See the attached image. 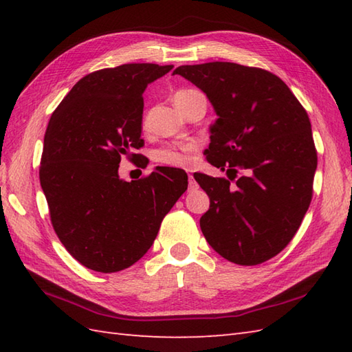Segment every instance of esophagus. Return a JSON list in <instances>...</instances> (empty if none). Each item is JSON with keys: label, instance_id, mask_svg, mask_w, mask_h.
<instances>
[{"label": "esophagus", "instance_id": "esophagus-1", "mask_svg": "<svg viewBox=\"0 0 352 352\" xmlns=\"http://www.w3.org/2000/svg\"><path fill=\"white\" fill-rule=\"evenodd\" d=\"M195 189H198V183L195 180V177L189 175V190H195Z\"/></svg>", "mask_w": 352, "mask_h": 352}]
</instances>
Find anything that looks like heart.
I'll use <instances>...</instances> for the list:
<instances>
[{"instance_id": "heart-1", "label": "heart", "mask_w": 352, "mask_h": 352, "mask_svg": "<svg viewBox=\"0 0 352 352\" xmlns=\"http://www.w3.org/2000/svg\"><path fill=\"white\" fill-rule=\"evenodd\" d=\"M190 91L192 89H182V91H178L174 95V98L175 96L188 94ZM193 151H195V145L193 144H170V145H163L153 149L151 159L153 162L162 164V166L186 168L190 164Z\"/></svg>"}]
</instances>
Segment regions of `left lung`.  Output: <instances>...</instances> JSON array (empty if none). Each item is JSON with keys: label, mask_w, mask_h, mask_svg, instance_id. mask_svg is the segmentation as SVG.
<instances>
[{"label": "left lung", "mask_w": 352, "mask_h": 352, "mask_svg": "<svg viewBox=\"0 0 352 352\" xmlns=\"http://www.w3.org/2000/svg\"><path fill=\"white\" fill-rule=\"evenodd\" d=\"M219 118L206 159L228 178L195 172L210 198L199 226L212 248L254 266L286 248L313 197L318 153L307 111L275 74L231 62L178 66Z\"/></svg>", "instance_id": "1"}]
</instances>
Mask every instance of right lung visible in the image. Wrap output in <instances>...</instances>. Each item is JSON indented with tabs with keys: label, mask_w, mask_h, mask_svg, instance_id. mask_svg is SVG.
Here are the masks:
<instances>
[{
	"label": "right lung",
	"mask_w": 352,
	"mask_h": 352,
	"mask_svg": "<svg viewBox=\"0 0 352 352\" xmlns=\"http://www.w3.org/2000/svg\"><path fill=\"white\" fill-rule=\"evenodd\" d=\"M174 66L126 63L87 74L45 131L41 186L57 237L78 263L111 274L151 248L164 216L188 189L183 169L159 166L136 182L118 175L144 146V91Z\"/></svg>",
	"instance_id": "add662e5"
}]
</instances>
